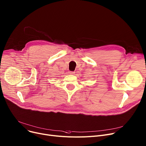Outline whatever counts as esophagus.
<instances>
[{"label": "esophagus", "instance_id": "1", "mask_svg": "<svg viewBox=\"0 0 146 146\" xmlns=\"http://www.w3.org/2000/svg\"><path fill=\"white\" fill-rule=\"evenodd\" d=\"M74 73H75L74 72H71V71L68 72V74H74Z\"/></svg>", "mask_w": 146, "mask_h": 146}]
</instances>
